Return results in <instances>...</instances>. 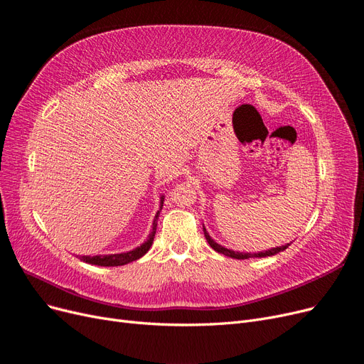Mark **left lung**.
I'll return each instance as SVG.
<instances>
[{"label":"left lung","mask_w":364,"mask_h":364,"mask_svg":"<svg viewBox=\"0 0 364 364\" xmlns=\"http://www.w3.org/2000/svg\"><path fill=\"white\" fill-rule=\"evenodd\" d=\"M203 230H204V235H205V238H207V241H208V245H210L214 250L219 252V253H222V255H225V257L235 258V259H249V258H265V257H273V255H276V253H279V252H284V250L289 246V243H288V245H285V246L273 247V249H268V250H265V252H258V253L234 252V250H231V249H226V247H223V246L218 245L216 241H214V240L210 237V234L207 232L205 228H203Z\"/></svg>","instance_id":"obj_1"}]
</instances>
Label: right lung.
<instances>
[{"instance_id":"right-lung-1","label":"right lung","mask_w":364,"mask_h":364,"mask_svg":"<svg viewBox=\"0 0 364 364\" xmlns=\"http://www.w3.org/2000/svg\"><path fill=\"white\" fill-rule=\"evenodd\" d=\"M164 200H165V196L160 198V208L156 214L154 218V222H153V230L150 232V235H148L145 243H142L139 247L133 249L130 252H124V253H114V255H96V257H80V259H82L84 262H88V264H92V265H100V267H118V265H124V264H129L132 261H136L139 258H142L144 255L148 252V249L151 247L153 245V240H154V235H156V228H157V219H159V214H160V210L161 207H164Z\"/></svg>"}]
</instances>
